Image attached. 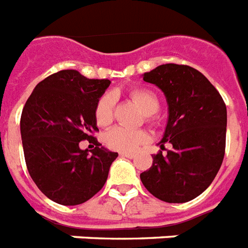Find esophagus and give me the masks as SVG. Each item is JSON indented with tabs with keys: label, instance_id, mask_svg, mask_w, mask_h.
Returning <instances> with one entry per match:
<instances>
[{
	"label": "esophagus",
	"instance_id": "1",
	"mask_svg": "<svg viewBox=\"0 0 248 248\" xmlns=\"http://www.w3.org/2000/svg\"><path fill=\"white\" fill-rule=\"evenodd\" d=\"M119 156L129 157V159H133L134 154H131V152H119Z\"/></svg>",
	"mask_w": 248,
	"mask_h": 248
}]
</instances>
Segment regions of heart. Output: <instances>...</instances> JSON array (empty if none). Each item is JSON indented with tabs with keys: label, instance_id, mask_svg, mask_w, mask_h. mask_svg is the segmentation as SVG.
<instances>
[{
	"label": "heart",
	"instance_id": "b5f03b06",
	"mask_svg": "<svg viewBox=\"0 0 248 248\" xmlns=\"http://www.w3.org/2000/svg\"><path fill=\"white\" fill-rule=\"evenodd\" d=\"M131 98L139 106L147 118L156 113L159 109V98L151 91L135 89L131 92ZM114 115V97L113 94H105L100 98L96 106V121L100 126H108L113 121ZM105 144L111 150L121 152H131L148 140V135L143 130H133L122 126H117L109 130L104 137Z\"/></svg>",
	"mask_w": 248,
	"mask_h": 248
}]
</instances>
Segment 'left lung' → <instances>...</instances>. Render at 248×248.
<instances>
[{"label": "left lung", "mask_w": 248, "mask_h": 248, "mask_svg": "<svg viewBox=\"0 0 248 248\" xmlns=\"http://www.w3.org/2000/svg\"><path fill=\"white\" fill-rule=\"evenodd\" d=\"M143 80L166 96L167 126L160 140L170 143L167 155L152 156L140 173L146 189L170 203L188 202L212 184L221 168L226 146V105L208 78L189 65L163 64Z\"/></svg>", "instance_id": "obj_1"}]
</instances>
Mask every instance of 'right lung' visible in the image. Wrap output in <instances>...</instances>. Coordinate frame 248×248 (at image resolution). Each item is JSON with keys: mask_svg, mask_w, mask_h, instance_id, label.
<instances>
[{"mask_svg": "<svg viewBox=\"0 0 248 248\" xmlns=\"http://www.w3.org/2000/svg\"><path fill=\"white\" fill-rule=\"evenodd\" d=\"M109 85V80L87 78L75 69L59 71L36 85L22 110L29 173L40 192L60 205H78L100 192L118 156L96 139L91 152L78 146L94 138L97 102Z\"/></svg>", "mask_w": 248, "mask_h": 248, "instance_id": "right-lung-1", "label": "right lung"}]
</instances>
